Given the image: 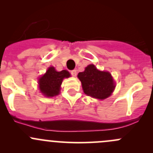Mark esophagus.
Instances as JSON below:
<instances>
[{"label": "esophagus", "mask_w": 153, "mask_h": 153, "mask_svg": "<svg viewBox=\"0 0 153 153\" xmlns=\"http://www.w3.org/2000/svg\"><path fill=\"white\" fill-rule=\"evenodd\" d=\"M70 73H71V75H72V76L75 77V76H76V75H77V71L75 70V69H74V70L71 71Z\"/></svg>", "instance_id": "esophagus-1"}]
</instances>
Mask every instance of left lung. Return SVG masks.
Here are the masks:
<instances>
[{
	"mask_svg": "<svg viewBox=\"0 0 153 153\" xmlns=\"http://www.w3.org/2000/svg\"><path fill=\"white\" fill-rule=\"evenodd\" d=\"M78 78L84 93L94 98L105 99L112 95L115 87L111 74L106 71L98 70L93 64L88 65L84 72H79Z\"/></svg>",
	"mask_w": 153,
	"mask_h": 153,
	"instance_id": "left-lung-1",
	"label": "left lung"
}]
</instances>
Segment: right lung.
<instances>
[{"mask_svg":"<svg viewBox=\"0 0 153 153\" xmlns=\"http://www.w3.org/2000/svg\"><path fill=\"white\" fill-rule=\"evenodd\" d=\"M69 77H70V73L67 70L58 72L55 67H49L46 73L38 79L40 91L46 97L56 96L60 93L64 78Z\"/></svg>","mask_w":153,"mask_h":153,"instance_id":"right-lung-1","label":"right lung"}]
</instances>
